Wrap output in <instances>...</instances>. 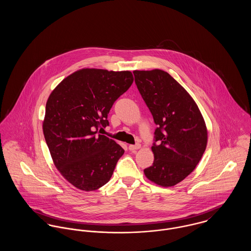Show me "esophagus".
<instances>
[{"instance_id": "obj_1", "label": "esophagus", "mask_w": 251, "mask_h": 251, "mask_svg": "<svg viewBox=\"0 0 251 251\" xmlns=\"http://www.w3.org/2000/svg\"><path fill=\"white\" fill-rule=\"evenodd\" d=\"M128 149H129V151H136V150L140 149V145H139V144H136V145H129V146H128Z\"/></svg>"}]
</instances>
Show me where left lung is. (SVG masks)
<instances>
[{
	"mask_svg": "<svg viewBox=\"0 0 251 251\" xmlns=\"http://www.w3.org/2000/svg\"><path fill=\"white\" fill-rule=\"evenodd\" d=\"M135 84L154 124V160L144 170L152 182L168 187L186 178L202 158L208 142L204 118L190 95L161 70L134 71Z\"/></svg>",
	"mask_w": 251,
	"mask_h": 251,
	"instance_id": "8db88e82",
	"label": "left lung"
}]
</instances>
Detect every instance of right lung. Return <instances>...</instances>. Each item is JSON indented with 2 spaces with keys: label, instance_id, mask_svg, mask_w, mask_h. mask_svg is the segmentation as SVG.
I'll return each instance as SVG.
<instances>
[{
  "label": "right lung",
  "instance_id": "right-lung-1",
  "mask_svg": "<svg viewBox=\"0 0 251 251\" xmlns=\"http://www.w3.org/2000/svg\"><path fill=\"white\" fill-rule=\"evenodd\" d=\"M130 72L83 69L65 78L50 94L42 124L53 162L78 189L96 190L111 179L125 150L99 128L109 126L108 113L131 86Z\"/></svg>",
  "mask_w": 251,
  "mask_h": 251
}]
</instances>
